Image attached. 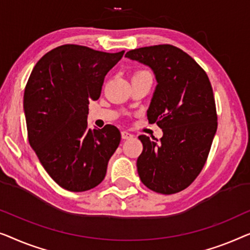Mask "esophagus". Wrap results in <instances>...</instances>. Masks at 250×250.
Segmentation results:
<instances>
[{"label":"esophagus","instance_id":"1","mask_svg":"<svg viewBox=\"0 0 250 250\" xmlns=\"http://www.w3.org/2000/svg\"><path fill=\"white\" fill-rule=\"evenodd\" d=\"M121 136H122V139H130L133 137L132 133H130L129 131H125V130H124V131L121 132Z\"/></svg>","mask_w":250,"mask_h":250}]
</instances>
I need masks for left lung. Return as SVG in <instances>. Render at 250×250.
<instances>
[{"label":"left lung","instance_id":"obj_1","mask_svg":"<svg viewBox=\"0 0 250 250\" xmlns=\"http://www.w3.org/2000/svg\"><path fill=\"white\" fill-rule=\"evenodd\" d=\"M125 56L154 71L157 86L147 119L163 131L160 140L138 137L139 178L150 190L175 194L194 182L208 157L217 129L212 85L202 66L173 45L136 48Z\"/></svg>","mask_w":250,"mask_h":250}]
</instances>
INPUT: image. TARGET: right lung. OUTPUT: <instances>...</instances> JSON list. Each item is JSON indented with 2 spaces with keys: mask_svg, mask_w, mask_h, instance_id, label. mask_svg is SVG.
Returning a JSON list of instances; mask_svg holds the SVG:
<instances>
[{
  "mask_svg": "<svg viewBox=\"0 0 250 250\" xmlns=\"http://www.w3.org/2000/svg\"><path fill=\"white\" fill-rule=\"evenodd\" d=\"M118 53L66 44L47 52L34 66L23 94L28 140L38 160L60 187L82 192L106 174L121 133L117 126L89 129V101L101 96L106 73Z\"/></svg>",
  "mask_w": 250,
  "mask_h": 250,
  "instance_id": "obj_1",
  "label": "right lung"
}]
</instances>
